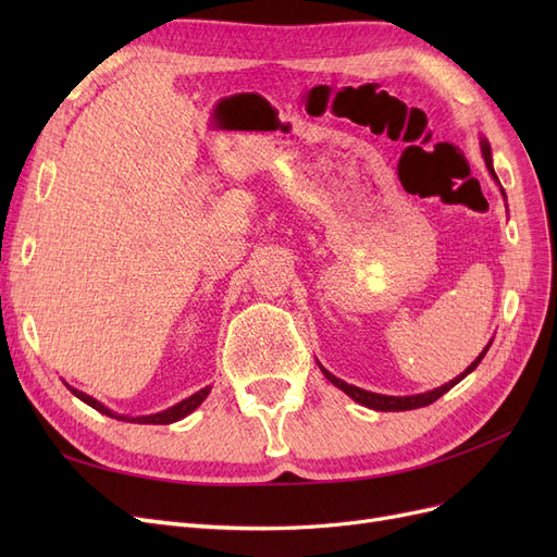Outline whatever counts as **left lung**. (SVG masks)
Instances as JSON below:
<instances>
[{
  "mask_svg": "<svg viewBox=\"0 0 557 557\" xmlns=\"http://www.w3.org/2000/svg\"><path fill=\"white\" fill-rule=\"evenodd\" d=\"M481 150H483V160H485V166H487V172L493 174V178L497 181V176H495V170H493V158H491V146H487L485 141L481 144ZM502 195H504V190H502ZM491 348V346H487ZM485 348V350H487ZM485 350L481 352V356L471 362L465 372L458 376V379H453L450 383H446V385H442V387H434V391H430V393H423V395H411V397H387V395H376V393H369V391H362V387H356V385H348V383H344L342 379H336L334 374H330L327 369H323V374L327 376V381H332L336 387H339V391H344L348 397H352L356 399L358 404H364V407H369V409H376V411H409V409H420V407H428V404H432V401H436L440 399L444 393H448L450 387L455 385V383H460L469 372H474V369L479 367V362L483 360V356H485Z\"/></svg>",
  "mask_w": 557,
  "mask_h": 557,
  "instance_id": "8db88e82",
  "label": "left lung"
}]
</instances>
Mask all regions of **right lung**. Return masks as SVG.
I'll return each mask as SVG.
<instances>
[{
	"label": "right lung",
	"mask_w": 557,
	"mask_h": 557,
	"mask_svg": "<svg viewBox=\"0 0 557 557\" xmlns=\"http://www.w3.org/2000/svg\"><path fill=\"white\" fill-rule=\"evenodd\" d=\"M70 391L78 397V399H83L86 404H90L92 409H97L99 413H107V416H111V418H115V420H129V423H148V425H166V423H174V420H181V418H185L188 416L190 411H195L201 401L207 399V395H209V391L211 387H205V391H199V393H195V395H190L188 399H183V401H178L176 407H172V409H166V411H162V413H156V416H141V418H127V416H117V413H113V411H109L107 407H102V404H99L97 399H92L90 395H86V393H81V391H76V387H70Z\"/></svg>",
	"instance_id": "right-lung-1"
}]
</instances>
